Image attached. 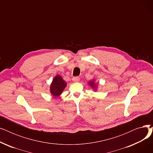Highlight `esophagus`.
Segmentation results:
<instances>
[{"instance_id": "1", "label": "esophagus", "mask_w": 153, "mask_h": 153, "mask_svg": "<svg viewBox=\"0 0 153 153\" xmlns=\"http://www.w3.org/2000/svg\"><path fill=\"white\" fill-rule=\"evenodd\" d=\"M72 81H73V82H77L80 81V79L79 77H72Z\"/></svg>"}]
</instances>
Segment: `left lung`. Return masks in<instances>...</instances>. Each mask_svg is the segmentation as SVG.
<instances>
[{
    "label": "left lung",
    "mask_w": 153,
    "mask_h": 153,
    "mask_svg": "<svg viewBox=\"0 0 153 153\" xmlns=\"http://www.w3.org/2000/svg\"><path fill=\"white\" fill-rule=\"evenodd\" d=\"M66 85V82L64 81L61 76H56L53 79L50 85V92L53 96L58 97L62 94Z\"/></svg>",
    "instance_id": "8db88e82"
}]
</instances>
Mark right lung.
Listing matches in <instances>:
<instances>
[{
    "label": "right lung",
    "mask_w": 153,
    "mask_h": 153,
    "mask_svg": "<svg viewBox=\"0 0 153 153\" xmlns=\"http://www.w3.org/2000/svg\"><path fill=\"white\" fill-rule=\"evenodd\" d=\"M89 84L90 86H91V87L93 88L94 89H97V85H96L94 80H92V81H89Z\"/></svg>",
    "instance_id": "obj_1"
}]
</instances>
